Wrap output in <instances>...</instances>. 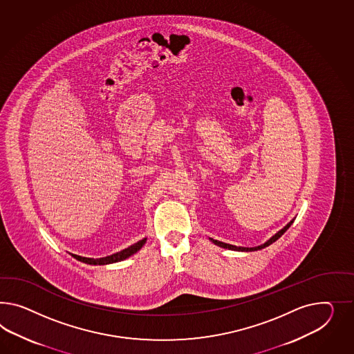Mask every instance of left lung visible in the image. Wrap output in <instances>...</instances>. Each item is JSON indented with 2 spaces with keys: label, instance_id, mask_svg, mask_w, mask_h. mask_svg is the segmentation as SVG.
I'll return each mask as SVG.
<instances>
[{
  "label": "left lung",
  "instance_id": "left-lung-1",
  "mask_svg": "<svg viewBox=\"0 0 354 354\" xmlns=\"http://www.w3.org/2000/svg\"><path fill=\"white\" fill-rule=\"evenodd\" d=\"M294 223V219L290 220L288 223H287L286 225L282 228L281 230H278L277 233L274 234V236H272L270 239H268L267 242H264V243H261V245H259V246H255V248H242V246H234V245H230V243H225V242H221V241H218V239H209L211 242L214 243V245H216V246H219V248H223V249H228L232 250V251H242V252H250V251H258V250L266 249L268 248L269 245H272L273 242H276L285 232H286L290 227H291V224Z\"/></svg>",
  "mask_w": 354,
  "mask_h": 354
}]
</instances>
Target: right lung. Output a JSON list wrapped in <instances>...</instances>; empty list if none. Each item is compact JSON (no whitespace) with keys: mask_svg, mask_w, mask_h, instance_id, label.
Returning a JSON list of instances; mask_svg holds the SVG:
<instances>
[{"mask_svg":"<svg viewBox=\"0 0 354 354\" xmlns=\"http://www.w3.org/2000/svg\"><path fill=\"white\" fill-rule=\"evenodd\" d=\"M145 242H147V239H140L134 245L129 246L127 249L118 251V252L112 254L109 257H105V258H85V257H80V255H75V254H71V255L73 258L77 259V260H80V261H82L85 264H90V266H108V264H113V263H118V261H122L124 259L130 258L131 255H134L139 250L143 248Z\"/></svg>","mask_w":354,"mask_h":354,"instance_id":"right-lung-1","label":"right lung"}]
</instances>
